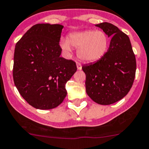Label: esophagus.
I'll use <instances>...</instances> for the list:
<instances>
[{"label":"esophagus","mask_w":149,"mask_h":149,"mask_svg":"<svg viewBox=\"0 0 149 149\" xmlns=\"http://www.w3.org/2000/svg\"><path fill=\"white\" fill-rule=\"evenodd\" d=\"M76 67H77V69L79 70H81V65L80 64V63H79V62L76 63Z\"/></svg>","instance_id":"esophagus-1"}]
</instances>
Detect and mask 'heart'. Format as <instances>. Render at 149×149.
Instances as JSON below:
<instances>
[{
  "mask_svg": "<svg viewBox=\"0 0 149 149\" xmlns=\"http://www.w3.org/2000/svg\"><path fill=\"white\" fill-rule=\"evenodd\" d=\"M61 49L70 53L72 47L78 49V57L86 62H93L101 59L108 51L109 38L101 30H84L68 36V40L60 41Z\"/></svg>",
  "mask_w": 149,
  "mask_h": 149,
  "instance_id": "heart-1",
  "label": "heart"
}]
</instances>
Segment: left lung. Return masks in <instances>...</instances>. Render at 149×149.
Segmentation results:
<instances>
[{
    "label": "left lung",
    "mask_w": 149,
    "mask_h": 149,
    "mask_svg": "<svg viewBox=\"0 0 149 149\" xmlns=\"http://www.w3.org/2000/svg\"><path fill=\"white\" fill-rule=\"evenodd\" d=\"M111 42L101 59L82 66L86 75L87 94L100 104H111L126 96L132 87L136 73V58L131 41L117 26L108 22L96 24Z\"/></svg>",
    "instance_id": "8db88e82"
}]
</instances>
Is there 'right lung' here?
Returning <instances> with one entry per match:
<instances>
[{"instance_id":"add662e5","label":"right lung","mask_w":149,"mask_h":149,"mask_svg":"<svg viewBox=\"0 0 149 149\" xmlns=\"http://www.w3.org/2000/svg\"><path fill=\"white\" fill-rule=\"evenodd\" d=\"M60 24H38L16 44L13 79L24 99L35 108H56L67 96L65 84L76 73L72 60L60 56Z\"/></svg>"}]
</instances>
